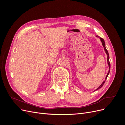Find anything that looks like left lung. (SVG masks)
Masks as SVG:
<instances>
[{"instance_id": "1", "label": "left lung", "mask_w": 125, "mask_h": 125, "mask_svg": "<svg viewBox=\"0 0 125 125\" xmlns=\"http://www.w3.org/2000/svg\"><path fill=\"white\" fill-rule=\"evenodd\" d=\"M96 37H98V38H99V39H100V41H101V42H102V45H103V47H104V50H105V52H106V53L107 54V63H108V66H109V71H108V73H107V76H106V78H105V80L101 84V85L97 88V89H96V90L95 91H97V90H98V89H99V88H100L102 86H103V85L104 84V83H105V81H106V79H107V77H108V75H109V72H110V62H109V53H108V51H107V50L106 49V47H105V42H104V40L102 39V38H100L99 36H98V35H96Z\"/></svg>"}]
</instances>
